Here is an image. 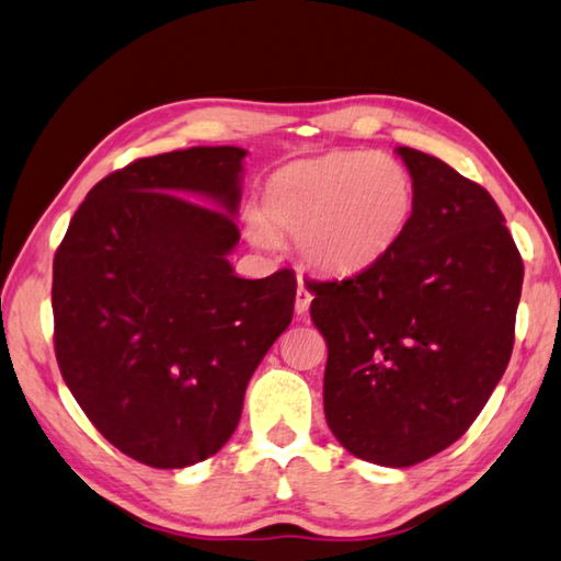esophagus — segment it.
Masks as SVG:
<instances>
[{"mask_svg":"<svg viewBox=\"0 0 561 561\" xmlns=\"http://www.w3.org/2000/svg\"><path fill=\"white\" fill-rule=\"evenodd\" d=\"M311 301H313V296H311V291L304 287V282L299 279V289H296V304H294V309H296V313H306L309 311V306H311Z\"/></svg>","mask_w":561,"mask_h":561,"instance_id":"34e87169","label":"esophagus"}]
</instances>
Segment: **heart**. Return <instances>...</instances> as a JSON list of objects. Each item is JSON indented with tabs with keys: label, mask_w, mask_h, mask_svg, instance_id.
I'll use <instances>...</instances> for the list:
<instances>
[{
	"label": "heart",
	"mask_w": 561,
	"mask_h": 561,
	"mask_svg": "<svg viewBox=\"0 0 561 561\" xmlns=\"http://www.w3.org/2000/svg\"><path fill=\"white\" fill-rule=\"evenodd\" d=\"M415 211L411 172L383 152H333L272 174L262 216L248 230L272 245L274 233L296 238L299 257L333 277L377 267L399 245Z\"/></svg>",
	"instance_id": "1"
}]
</instances>
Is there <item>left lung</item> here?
<instances>
[{"mask_svg":"<svg viewBox=\"0 0 561 561\" xmlns=\"http://www.w3.org/2000/svg\"><path fill=\"white\" fill-rule=\"evenodd\" d=\"M415 211L377 267L306 282L328 343L325 421L350 455L411 467L467 433L508 367L523 260L491 194L397 148Z\"/></svg>","mask_w":561,"mask_h":561,"instance_id":"left-lung-1","label":"left lung"}]
</instances>
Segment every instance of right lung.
Instances as JSON below:
<instances>
[{
  "instance_id": "1",
  "label": "right lung",
  "mask_w": 561,
  "mask_h": 561,
  "mask_svg": "<svg viewBox=\"0 0 561 561\" xmlns=\"http://www.w3.org/2000/svg\"><path fill=\"white\" fill-rule=\"evenodd\" d=\"M245 156L199 146L126 164L92 186L55 252L60 375L96 431L148 467L216 455L291 323V270L243 279L228 262Z\"/></svg>"
}]
</instances>
